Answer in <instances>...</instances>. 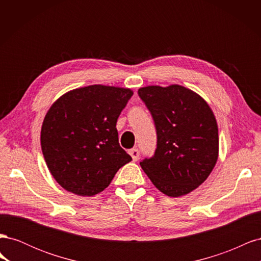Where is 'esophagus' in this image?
Returning <instances> with one entry per match:
<instances>
[{"instance_id":"esophagus-1","label":"esophagus","mask_w":261,"mask_h":261,"mask_svg":"<svg viewBox=\"0 0 261 261\" xmlns=\"http://www.w3.org/2000/svg\"><path fill=\"white\" fill-rule=\"evenodd\" d=\"M129 154L132 155V158H133V160L134 161H137L138 159H139V150L138 149H132V150H129Z\"/></svg>"}]
</instances>
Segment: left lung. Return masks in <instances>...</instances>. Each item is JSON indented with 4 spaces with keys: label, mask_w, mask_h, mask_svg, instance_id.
Masks as SVG:
<instances>
[{
    "label": "left lung",
    "mask_w": 261,
    "mask_h": 261,
    "mask_svg": "<svg viewBox=\"0 0 261 261\" xmlns=\"http://www.w3.org/2000/svg\"><path fill=\"white\" fill-rule=\"evenodd\" d=\"M138 94L156 130L155 152L140 167L165 195L193 192L218 160L219 134L212 110L199 94L179 85L143 87Z\"/></svg>",
    "instance_id": "left-lung-1"
}]
</instances>
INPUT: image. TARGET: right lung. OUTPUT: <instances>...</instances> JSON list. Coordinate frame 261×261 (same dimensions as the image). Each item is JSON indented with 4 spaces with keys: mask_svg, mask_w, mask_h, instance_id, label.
<instances>
[{
    "mask_svg": "<svg viewBox=\"0 0 261 261\" xmlns=\"http://www.w3.org/2000/svg\"><path fill=\"white\" fill-rule=\"evenodd\" d=\"M133 96L128 88L91 85L63 94L42 123L41 149L55 180L66 191L93 196L132 160L118 144L116 122Z\"/></svg>",
    "mask_w": 261,
    "mask_h": 261,
    "instance_id": "right-lung-1",
    "label": "right lung"
}]
</instances>
